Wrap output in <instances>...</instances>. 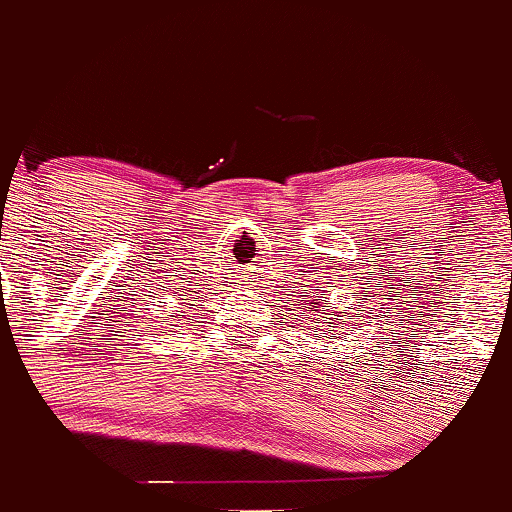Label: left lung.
Here are the masks:
<instances>
[{
    "instance_id": "1",
    "label": "left lung",
    "mask_w": 512,
    "mask_h": 512,
    "mask_svg": "<svg viewBox=\"0 0 512 512\" xmlns=\"http://www.w3.org/2000/svg\"><path fill=\"white\" fill-rule=\"evenodd\" d=\"M314 311H319V309H314ZM343 314H346V311H343ZM328 324H331V321H328ZM338 324H333V328H336Z\"/></svg>"
}]
</instances>
